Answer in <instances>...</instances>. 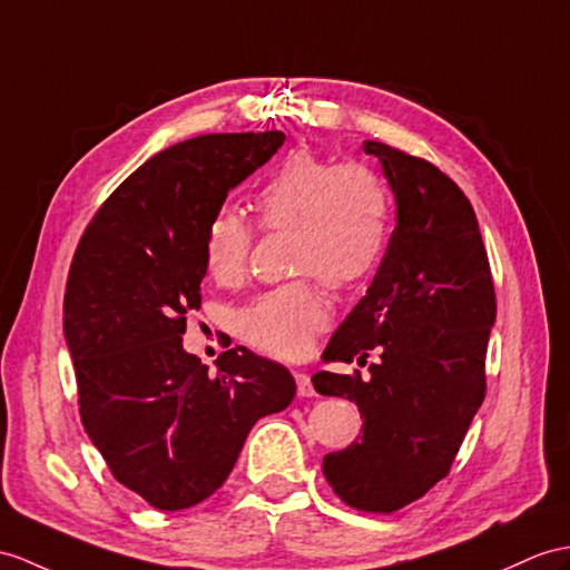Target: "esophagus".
Masks as SVG:
<instances>
[{
  "label": "esophagus",
  "mask_w": 570,
  "mask_h": 570,
  "mask_svg": "<svg viewBox=\"0 0 570 570\" xmlns=\"http://www.w3.org/2000/svg\"><path fill=\"white\" fill-rule=\"evenodd\" d=\"M295 382H297V394H299V396H314V394H316L314 386H312V380H309L304 372H297V374H295Z\"/></svg>",
  "instance_id": "34e87169"
}]
</instances>
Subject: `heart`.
<instances>
[{"instance_id":"b5f03b06","label":"heart","mask_w":570,"mask_h":570,"mask_svg":"<svg viewBox=\"0 0 570 570\" xmlns=\"http://www.w3.org/2000/svg\"><path fill=\"white\" fill-rule=\"evenodd\" d=\"M256 225L293 229V271L314 273L331 287H353L377 266L390 237V193L360 161L333 164L307 149L289 151L254 193ZM254 227L219 210L205 234V266L217 283L242 281ZM328 322V304L312 281H293L258 295L239 312V336L256 351L297 360Z\"/></svg>"}]
</instances>
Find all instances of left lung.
<instances>
[{
	"mask_svg": "<svg viewBox=\"0 0 570 570\" xmlns=\"http://www.w3.org/2000/svg\"><path fill=\"white\" fill-rule=\"evenodd\" d=\"M396 198V227L367 295L328 341L314 390L363 413L360 440L324 456V476L345 505L394 512L450 474L485 396V348L495 289L469 198L435 164L367 140Z\"/></svg>",
	"mask_w": 570,
	"mask_h": 570,
	"instance_id": "left-lung-1",
	"label": "left lung"
}]
</instances>
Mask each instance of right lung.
I'll use <instances>...</instances> for the list:
<instances>
[{"mask_svg":"<svg viewBox=\"0 0 570 570\" xmlns=\"http://www.w3.org/2000/svg\"><path fill=\"white\" fill-rule=\"evenodd\" d=\"M285 135H200L147 159L79 239L65 289V341L79 415L110 474L157 510L203 503L227 481L248 430L295 399L283 365L237 345L213 374L184 351L200 307L205 234L229 188Z\"/></svg>","mask_w":570,"mask_h":570,"instance_id":"right-lung-1","label":"right lung"}]
</instances>
